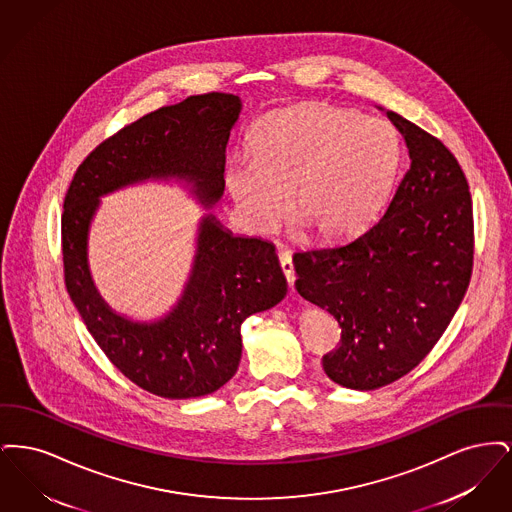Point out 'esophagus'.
I'll list each match as a JSON object with an SVG mask.
<instances>
[{
  "mask_svg": "<svg viewBox=\"0 0 512 512\" xmlns=\"http://www.w3.org/2000/svg\"><path fill=\"white\" fill-rule=\"evenodd\" d=\"M280 267L284 270V274H286V278H288V282L292 286L293 280H295V270H293L292 255L288 251L280 253Z\"/></svg>",
  "mask_w": 512,
  "mask_h": 512,
  "instance_id": "34e87169",
  "label": "esophagus"
}]
</instances>
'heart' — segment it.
I'll list each match as a JSON object with an SVG mask.
<instances>
[{"label": "heart", "mask_w": 512, "mask_h": 512, "mask_svg": "<svg viewBox=\"0 0 512 512\" xmlns=\"http://www.w3.org/2000/svg\"><path fill=\"white\" fill-rule=\"evenodd\" d=\"M401 159L391 122L332 105H297L255 124L249 159L226 167L224 186L251 230L272 232L290 207L315 238L334 242L384 209Z\"/></svg>", "instance_id": "obj_1"}]
</instances>
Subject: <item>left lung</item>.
Wrapping results in <instances>:
<instances>
[{
  "label": "left lung",
  "mask_w": 512,
  "mask_h": 512,
  "mask_svg": "<svg viewBox=\"0 0 512 512\" xmlns=\"http://www.w3.org/2000/svg\"><path fill=\"white\" fill-rule=\"evenodd\" d=\"M386 115L411 159L386 213L349 240L293 255L297 293L341 326L322 368L349 390L411 372L455 317L472 274V199L457 159L413 122Z\"/></svg>",
  "instance_id": "obj_1"
}]
</instances>
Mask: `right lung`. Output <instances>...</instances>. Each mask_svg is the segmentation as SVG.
<instances>
[{
	"label": "right lung",
	"mask_w": 512,
	"mask_h": 512,
	"mask_svg": "<svg viewBox=\"0 0 512 512\" xmlns=\"http://www.w3.org/2000/svg\"><path fill=\"white\" fill-rule=\"evenodd\" d=\"M242 99L205 94L161 107L99 144L78 167L63 205L67 292L107 359L142 390L190 399L222 388L242 359V324L276 307L288 282L274 245L232 234L213 207L224 194V161ZM165 181L184 185L208 211L198 223L189 280L161 318L117 314L98 293L87 261L100 197Z\"/></svg>",
	"instance_id": "1"
}]
</instances>
